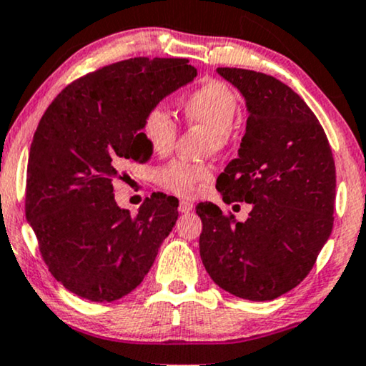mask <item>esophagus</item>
I'll use <instances>...</instances> for the list:
<instances>
[{
    "label": "esophagus",
    "mask_w": 366,
    "mask_h": 366,
    "mask_svg": "<svg viewBox=\"0 0 366 366\" xmlns=\"http://www.w3.org/2000/svg\"><path fill=\"white\" fill-rule=\"evenodd\" d=\"M192 207H194L192 204L187 202V200H182V202L179 204V212H181V214H189L190 210H192Z\"/></svg>",
    "instance_id": "esophagus-1"
}]
</instances>
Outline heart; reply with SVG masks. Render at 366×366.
Instances as JSON below:
<instances>
[{
	"label": "heart",
	"mask_w": 366,
	"mask_h": 366,
	"mask_svg": "<svg viewBox=\"0 0 366 366\" xmlns=\"http://www.w3.org/2000/svg\"><path fill=\"white\" fill-rule=\"evenodd\" d=\"M237 96L227 84L207 81L185 97L182 109L189 124L199 126L210 132V144L220 149L227 142L230 127L237 114ZM142 134L156 154H167L177 139V124L174 116L164 106H156L144 117ZM210 177L209 167L185 161H171L159 167L156 181L171 192L190 197L199 184Z\"/></svg>",
	"instance_id": "1"
}]
</instances>
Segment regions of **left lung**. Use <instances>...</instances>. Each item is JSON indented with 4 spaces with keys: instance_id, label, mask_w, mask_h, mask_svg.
I'll use <instances>...</instances> for the list:
<instances>
[{
    "instance_id": "obj_1",
    "label": "left lung",
    "mask_w": 366,
    "mask_h": 366,
    "mask_svg": "<svg viewBox=\"0 0 366 366\" xmlns=\"http://www.w3.org/2000/svg\"><path fill=\"white\" fill-rule=\"evenodd\" d=\"M249 112L239 156L217 177L224 202H249L245 222L200 202V259L215 284L252 302L297 287L333 227L335 162L320 122L305 101L274 76L217 68Z\"/></svg>"
}]
</instances>
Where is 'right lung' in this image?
I'll use <instances>...</instances> for the list:
<instances>
[{
	"label": "right lung",
	"mask_w": 366,
	"mask_h": 366,
	"mask_svg": "<svg viewBox=\"0 0 366 366\" xmlns=\"http://www.w3.org/2000/svg\"><path fill=\"white\" fill-rule=\"evenodd\" d=\"M187 59L134 58L71 82L34 132L28 159L26 219L48 269L91 302L136 288L179 217V200L152 195L134 215L114 199L127 161L146 162L144 117L192 82Z\"/></svg>",
	"instance_id": "right-lung-1"
}]
</instances>
